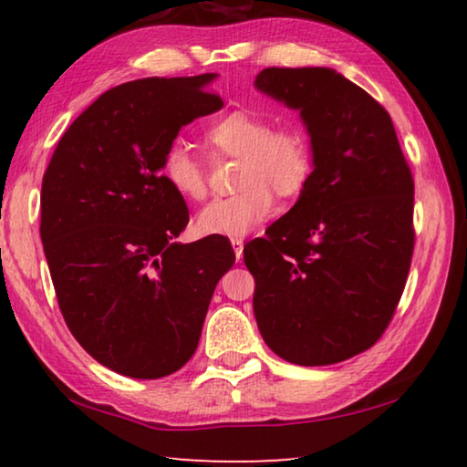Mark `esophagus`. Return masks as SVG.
Segmentation results:
<instances>
[{
	"label": "esophagus",
	"instance_id": "1",
	"mask_svg": "<svg viewBox=\"0 0 467 467\" xmlns=\"http://www.w3.org/2000/svg\"><path fill=\"white\" fill-rule=\"evenodd\" d=\"M231 244H233V249H234V257H236V261H241V259H243V247H244L243 239H233V241H231Z\"/></svg>",
	"mask_w": 467,
	"mask_h": 467
}]
</instances>
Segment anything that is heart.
Wrapping results in <instances>:
<instances>
[{
    "label": "heart",
    "instance_id": "heart-1",
    "mask_svg": "<svg viewBox=\"0 0 467 467\" xmlns=\"http://www.w3.org/2000/svg\"><path fill=\"white\" fill-rule=\"evenodd\" d=\"M210 147L224 155L241 157L236 185L239 192L212 200L198 212L202 234L241 239L269 218L275 208L274 192L292 198L304 190L312 173V147L300 124L271 126L269 118L249 109H234L206 130ZM163 175L183 198L206 196V169L193 152L175 142L163 155Z\"/></svg>",
    "mask_w": 467,
    "mask_h": 467
}]
</instances>
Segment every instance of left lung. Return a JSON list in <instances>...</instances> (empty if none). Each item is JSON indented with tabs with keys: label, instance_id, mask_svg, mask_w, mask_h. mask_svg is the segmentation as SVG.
Segmentation results:
<instances>
[{
	"label": "left lung",
	"instance_id": "obj_1",
	"mask_svg": "<svg viewBox=\"0 0 467 467\" xmlns=\"http://www.w3.org/2000/svg\"><path fill=\"white\" fill-rule=\"evenodd\" d=\"M255 88L298 109L312 173L290 212L244 247L263 341L296 366H330L384 333L410 269L414 183L392 118L328 67H269Z\"/></svg>",
	"mask_w": 467,
	"mask_h": 467
}]
</instances>
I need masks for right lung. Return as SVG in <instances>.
Instances as JSON below:
<instances>
[{
	"instance_id": "1",
	"label": "right lung",
	"mask_w": 467,
	"mask_h": 467,
	"mask_svg": "<svg viewBox=\"0 0 467 467\" xmlns=\"http://www.w3.org/2000/svg\"><path fill=\"white\" fill-rule=\"evenodd\" d=\"M216 73L122 83L75 120L50 159L40 239L58 306L79 345L116 374L157 379L196 351L224 236L175 243L190 212L163 171L185 124L223 108Z\"/></svg>"
}]
</instances>
